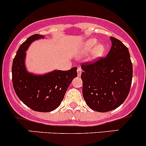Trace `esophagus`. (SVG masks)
I'll return each mask as SVG.
<instances>
[{
  "instance_id": "1",
  "label": "esophagus",
  "mask_w": 146,
  "mask_h": 146,
  "mask_svg": "<svg viewBox=\"0 0 146 146\" xmlns=\"http://www.w3.org/2000/svg\"><path fill=\"white\" fill-rule=\"evenodd\" d=\"M82 72V68H80V67H78V76H81Z\"/></svg>"
}]
</instances>
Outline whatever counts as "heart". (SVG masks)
<instances>
[{
  "label": "heart",
  "instance_id": "heart-1",
  "mask_svg": "<svg viewBox=\"0 0 146 146\" xmlns=\"http://www.w3.org/2000/svg\"><path fill=\"white\" fill-rule=\"evenodd\" d=\"M98 43V41L95 38L87 39L83 45V50L85 52H89L94 48L92 52V57L94 59H98L102 57L105 52V48L104 45Z\"/></svg>",
  "mask_w": 146,
  "mask_h": 146
}]
</instances>
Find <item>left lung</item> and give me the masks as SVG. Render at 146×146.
<instances>
[{"mask_svg": "<svg viewBox=\"0 0 146 146\" xmlns=\"http://www.w3.org/2000/svg\"><path fill=\"white\" fill-rule=\"evenodd\" d=\"M112 46L107 57L81 66L82 94L86 105L98 112L117 108L127 98L132 80V64L128 48L110 37Z\"/></svg>", "mask_w": 146, "mask_h": 146, "instance_id": "obj_1", "label": "left lung"}]
</instances>
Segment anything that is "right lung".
Returning a JSON list of instances; mask_svg holds the SVG:
<instances>
[{
	"instance_id": "add662e5",
	"label": "right lung",
	"mask_w": 146,
	"mask_h": 146,
	"mask_svg": "<svg viewBox=\"0 0 146 146\" xmlns=\"http://www.w3.org/2000/svg\"><path fill=\"white\" fill-rule=\"evenodd\" d=\"M44 37L37 34L32 35L21 45L12 63V83L17 96L29 108L49 112L59 107L78 73L77 67L68 70H55L41 76L27 71L25 51L32 42Z\"/></svg>"
}]
</instances>
